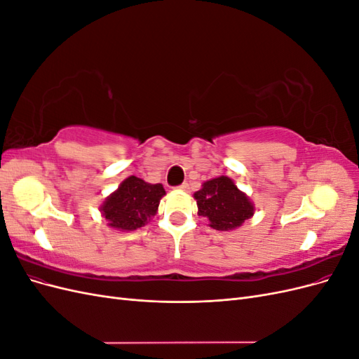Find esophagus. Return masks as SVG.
Listing matches in <instances>:
<instances>
[{"label": "esophagus", "instance_id": "obj_1", "mask_svg": "<svg viewBox=\"0 0 359 359\" xmlns=\"http://www.w3.org/2000/svg\"><path fill=\"white\" fill-rule=\"evenodd\" d=\"M178 190H182V191H187L189 190V184L187 182H182L181 186H178Z\"/></svg>", "mask_w": 359, "mask_h": 359}]
</instances>
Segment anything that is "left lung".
I'll list each match as a JSON object with an SVG mask.
<instances>
[{
  "instance_id": "left-lung-1",
  "label": "left lung",
  "mask_w": 359,
  "mask_h": 359,
  "mask_svg": "<svg viewBox=\"0 0 359 359\" xmlns=\"http://www.w3.org/2000/svg\"><path fill=\"white\" fill-rule=\"evenodd\" d=\"M193 198L198 203V215L205 217L215 231H235L255 214V203L224 175L205 181Z\"/></svg>"
}]
</instances>
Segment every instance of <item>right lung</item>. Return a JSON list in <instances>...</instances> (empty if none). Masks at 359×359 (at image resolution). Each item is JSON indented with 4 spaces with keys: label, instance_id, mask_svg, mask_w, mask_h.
Returning a JSON list of instances; mask_svg holds the SVG:
<instances>
[{
    "label": "right lung",
    "instance_id": "obj_1",
    "mask_svg": "<svg viewBox=\"0 0 359 359\" xmlns=\"http://www.w3.org/2000/svg\"><path fill=\"white\" fill-rule=\"evenodd\" d=\"M165 194L166 191L161 184H149L132 175L104 199L100 212L112 229L132 232L151 222Z\"/></svg>",
    "mask_w": 359,
    "mask_h": 359
}]
</instances>
